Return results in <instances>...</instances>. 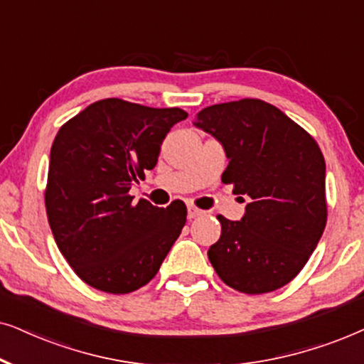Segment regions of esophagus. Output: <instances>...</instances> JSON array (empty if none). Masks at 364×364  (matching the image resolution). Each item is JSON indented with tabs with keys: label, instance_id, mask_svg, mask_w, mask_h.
I'll return each mask as SVG.
<instances>
[{
	"label": "esophagus",
	"instance_id": "obj_1",
	"mask_svg": "<svg viewBox=\"0 0 364 364\" xmlns=\"http://www.w3.org/2000/svg\"><path fill=\"white\" fill-rule=\"evenodd\" d=\"M203 215H205V211L198 210V208L193 205H188V218H190V220H193V218H198V216H203Z\"/></svg>",
	"mask_w": 364,
	"mask_h": 364
}]
</instances>
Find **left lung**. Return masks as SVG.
<instances>
[{
	"mask_svg": "<svg viewBox=\"0 0 364 364\" xmlns=\"http://www.w3.org/2000/svg\"><path fill=\"white\" fill-rule=\"evenodd\" d=\"M230 159L223 183L248 196L240 221L218 216L221 236L208 251L228 287L261 294L288 284L326 226V164L318 143L276 106L261 100L213 105L196 114Z\"/></svg>",
	"mask_w": 364,
	"mask_h": 364,
	"instance_id": "8db88e82",
	"label": "left lung"
}]
</instances>
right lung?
Here are the masks:
<instances>
[{
  "instance_id": "right-lung-1",
  "label": "right lung",
  "mask_w": 364,
  "mask_h": 364,
  "mask_svg": "<svg viewBox=\"0 0 364 364\" xmlns=\"http://www.w3.org/2000/svg\"><path fill=\"white\" fill-rule=\"evenodd\" d=\"M179 108L96 101L65 123L51 146L45 203L53 236L75 273L100 291L144 287L186 223V206L133 203L129 190L158 163Z\"/></svg>"
}]
</instances>
